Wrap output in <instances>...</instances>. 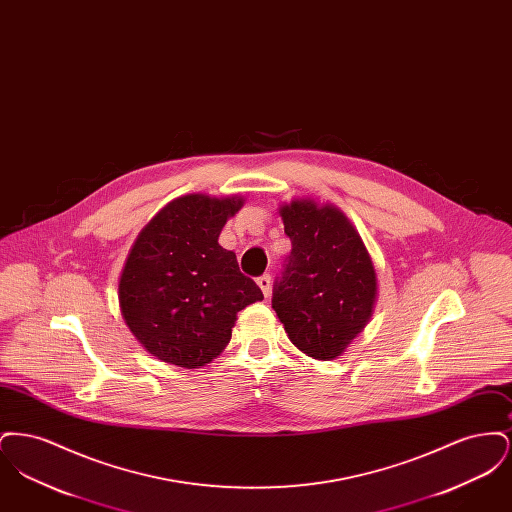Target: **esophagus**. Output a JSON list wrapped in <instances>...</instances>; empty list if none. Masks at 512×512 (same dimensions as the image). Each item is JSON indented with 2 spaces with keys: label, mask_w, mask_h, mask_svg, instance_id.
<instances>
[{
  "label": "esophagus",
  "mask_w": 512,
  "mask_h": 512,
  "mask_svg": "<svg viewBox=\"0 0 512 512\" xmlns=\"http://www.w3.org/2000/svg\"><path fill=\"white\" fill-rule=\"evenodd\" d=\"M257 284H259V288L263 290L265 293V297L270 295V286H272V278H270V274H263V276H259L257 278Z\"/></svg>",
  "instance_id": "esophagus-1"
}]
</instances>
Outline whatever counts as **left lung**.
<instances>
[{"label": "left lung", "mask_w": 512, "mask_h": 512, "mask_svg": "<svg viewBox=\"0 0 512 512\" xmlns=\"http://www.w3.org/2000/svg\"><path fill=\"white\" fill-rule=\"evenodd\" d=\"M280 215L292 253L274 282L272 309L297 349L320 361L334 359L372 315L374 265L336 207L292 201Z\"/></svg>", "instance_id": "8db88e82"}]
</instances>
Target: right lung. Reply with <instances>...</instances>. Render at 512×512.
Returning <instances> with one entry per match:
<instances>
[{
	"mask_svg": "<svg viewBox=\"0 0 512 512\" xmlns=\"http://www.w3.org/2000/svg\"><path fill=\"white\" fill-rule=\"evenodd\" d=\"M240 197L192 194L174 199L140 232L119 284L122 317L151 355L195 368L232 338L236 315L261 301L234 251L219 245Z\"/></svg>",
	"mask_w": 512,
	"mask_h": 512,
	"instance_id": "1",
	"label": "right lung"
}]
</instances>
